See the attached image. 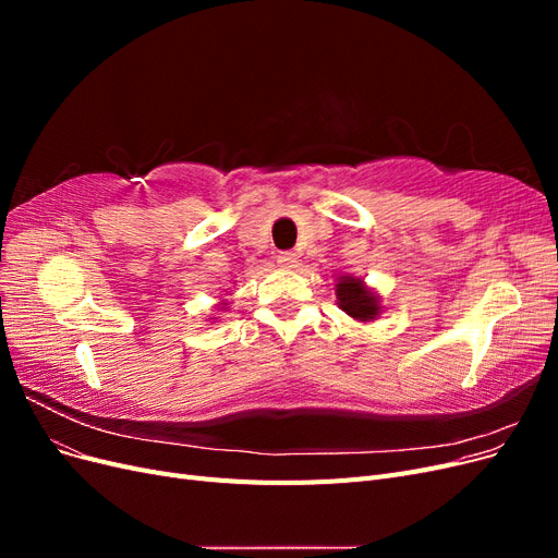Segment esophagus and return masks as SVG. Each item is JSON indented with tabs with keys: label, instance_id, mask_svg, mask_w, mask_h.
Returning a JSON list of instances; mask_svg holds the SVG:
<instances>
[{
	"label": "esophagus",
	"instance_id": "1",
	"mask_svg": "<svg viewBox=\"0 0 558 558\" xmlns=\"http://www.w3.org/2000/svg\"><path fill=\"white\" fill-rule=\"evenodd\" d=\"M277 263H279V267H283V269H293L295 263H298V258H295V253H291V251H281L279 256H277Z\"/></svg>",
	"mask_w": 558,
	"mask_h": 558
}]
</instances>
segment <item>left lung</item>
<instances>
[{
	"label": "left lung",
	"instance_id": "1",
	"mask_svg": "<svg viewBox=\"0 0 558 558\" xmlns=\"http://www.w3.org/2000/svg\"><path fill=\"white\" fill-rule=\"evenodd\" d=\"M335 295L337 307L361 324H369L381 314V298L373 289H367L361 277H337Z\"/></svg>",
	"mask_w": 558,
	"mask_h": 558
}]
</instances>
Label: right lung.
<instances>
[{"mask_svg": "<svg viewBox=\"0 0 558 558\" xmlns=\"http://www.w3.org/2000/svg\"><path fill=\"white\" fill-rule=\"evenodd\" d=\"M218 307H221V310H226V307H228V302H221V305H218Z\"/></svg>", "mask_w": 558, "mask_h": 558, "instance_id": "obj_1", "label": "right lung"}]
</instances>
